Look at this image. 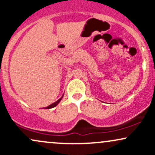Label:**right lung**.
<instances>
[{
  "label": "right lung",
  "instance_id": "right-lung-1",
  "mask_svg": "<svg viewBox=\"0 0 155 155\" xmlns=\"http://www.w3.org/2000/svg\"><path fill=\"white\" fill-rule=\"evenodd\" d=\"M63 96H62L61 97H60L59 100H58V101H56V102L53 103V104H51V105H49V106H48L47 107H45L44 108H45V109H49V108H52L55 107V106H56L57 105H58V104H59L60 101H61L62 99H63Z\"/></svg>",
  "mask_w": 155,
  "mask_h": 155
}]
</instances>
